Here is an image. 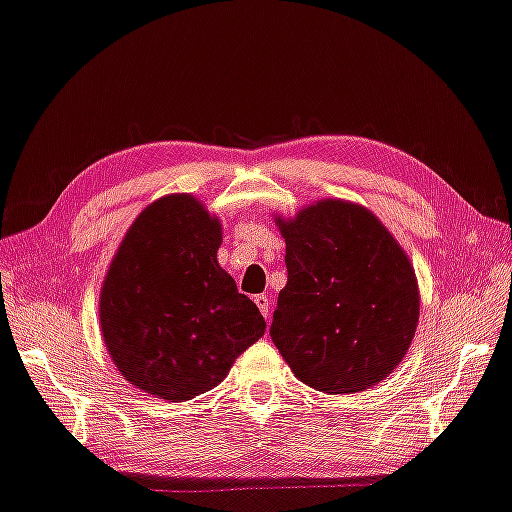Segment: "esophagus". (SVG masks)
I'll return each mask as SVG.
<instances>
[{
	"mask_svg": "<svg viewBox=\"0 0 512 512\" xmlns=\"http://www.w3.org/2000/svg\"><path fill=\"white\" fill-rule=\"evenodd\" d=\"M254 303L258 305V310H260V314L265 316V321H269V298L265 296V294H258L256 298H254Z\"/></svg>",
	"mask_w": 512,
	"mask_h": 512,
	"instance_id": "esophagus-1",
	"label": "esophagus"
}]
</instances>
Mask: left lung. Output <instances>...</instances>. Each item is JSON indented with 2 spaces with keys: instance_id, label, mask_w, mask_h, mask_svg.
Wrapping results in <instances>:
<instances>
[{
  "instance_id": "8db88e82",
  "label": "left lung",
  "mask_w": 512,
  "mask_h": 512,
  "mask_svg": "<svg viewBox=\"0 0 512 512\" xmlns=\"http://www.w3.org/2000/svg\"><path fill=\"white\" fill-rule=\"evenodd\" d=\"M287 285L272 341L298 381L325 394L372 388L403 361L421 294L408 254L368 207L323 198L274 216Z\"/></svg>"
}]
</instances>
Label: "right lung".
<instances>
[{
    "label": "right lung",
    "mask_w": 512,
    "mask_h": 512,
    "mask_svg": "<svg viewBox=\"0 0 512 512\" xmlns=\"http://www.w3.org/2000/svg\"><path fill=\"white\" fill-rule=\"evenodd\" d=\"M223 225L196 196L140 211L100 287V330L120 374L178 403L225 379L265 318L218 263Z\"/></svg>",
    "instance_id": "right-lung-1"
}]
</instances>
